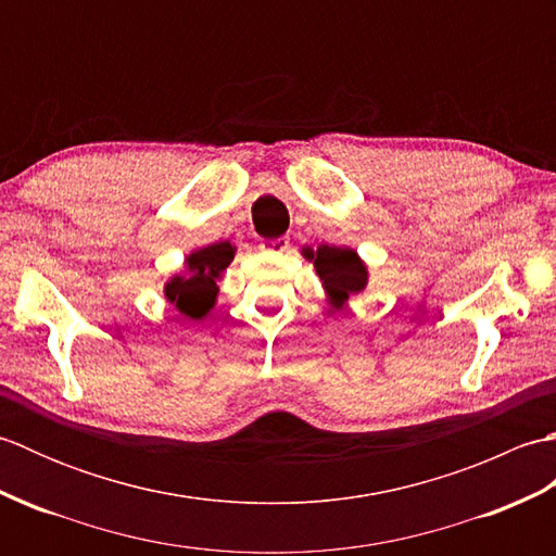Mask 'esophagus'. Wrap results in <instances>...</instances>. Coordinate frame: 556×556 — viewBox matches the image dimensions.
I'll list each match as a JSON object with an SVG mask.
<instances>
[{
  "mask_svg": "<svg viewBox=\"0 0 556 556\" xmlns=\"http://www.w3.org/2000/svg\"><path fill=\"white\" fill-rule=\"evenodd\" d=\"M263 248L267 253H287L289 251V239H285V236H281V239H271V241H265L263 243Z\"/></svg>",
  "mask_w": 556,
  "mask_h": 556,
  "instance_id": "1",
  "label": "esophagus"
}]
</instances>
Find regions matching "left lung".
Returning <instances> with one entry per match:
<instances>
[{
	"label": "left lung",
	"instance_id": "1",
	"mask_svg": "<svg viewBox=\"0 0 556 556\" xmlns=\"http://www.w3.org/2000/svg\"><path fill=\"white\" fill-rule=\"evenodd\" d=\"M301 255L313 263L327 293V303L337 311L344 308V303H349L351 296H356V293L368 287V265L349 245L323 243L317 245V251H313L311 245H303Z\"/></svg>",
	"mask_w": 556,
	"mask_h": 556
}]
</instances>
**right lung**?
Here are the masks:
<instances>
[{"label": "right lung", "instance_id": "1", "mask_svg": "<svg viewBox=\"0 0 556 556\" xmlns=\"http://www.w3.org/2000/svg\"><path fill=\"white\" fill-rule=\"evenodd\" d=\"M233 248L231 243H212L188 253L184 260V271L174 275L164 285V299H167L176 313L188 320H203L215 308L222 271L231 265Z\"/></svg>", "mask_w": 556, "mask_h": 556}]
</instances>
